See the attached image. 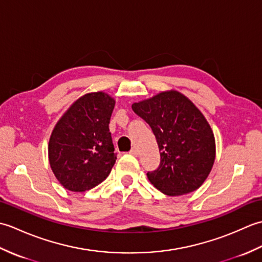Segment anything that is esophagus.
<instances>
[{
    "label": "esophagus",
    "mask_w": 262,
    "mask_h": 262,
    "mask_svg": "<svg viewBox=\"0 0 262 262\" xmlns=\"http://www.w3.org/2000/svg\"><path fill=\"white\" fill-rule=\"evenodd\" d=\"M132 155H134V157H137V155H138V153H140V152H138V149L136 148V147H133L132 149H130V152H129Z\"/></svg>",
    "instance_id": "1"
}]
</instances>
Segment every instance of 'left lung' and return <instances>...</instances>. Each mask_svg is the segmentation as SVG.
<instances>
[{
    "label": "left lung",
    "instance_id": "obj_1",
    "mask_svg": "<svg viewBox=\"0 0 262 262\" xmlns=\"http://www.w3.org/2000/svg\"><path fill=\"white\" fill-rule=\"evenodd\" d=\"M151 126L161 163L147 172L152 185L168 196L192 192L209 176L216 157L214 133L196 105L179 91H163L132 104Z\"/></svg>",
    "mask_w": 262,
    "mask_h": 262
}]
</instances>
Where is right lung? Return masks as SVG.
I'll use <instances>...</instances> for the list:
<instances>
[{
  "label": "right lung",
  "mask_w": 262,
  "mask_h": 262,
  "mask_svg": "<svg viewBox=\"0 0 262 262\" xmlns=\"http://www.w3.org/2000/svg\"><path fill=\"white\" fill-rule=\"evenodd\" d=\"M115 103L105 92L86 93L55 125L48 160L54 176L68 190H90L109 176L117 159L109 130Z\"/></svg>",
  "instance_id": "add662e5"
}]
</instances>
